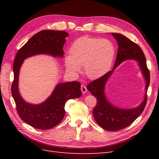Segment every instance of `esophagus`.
<instances>
[{
  "mask_svg": "<svg viewBox=\"0 0 159 159\" xmlns=\"http://www.w3.org/2000/svg\"><path fill=\"white\" fill-rule=\"evenodd\" d=\"M80 89H81L83 93H85L87 92V89L85 85H81V87H80Z\"/></svg>",
  "mask_w": 159,
  "mask_h": 159,
  "instance_id": "esophagus-1",
  "label": "esophagus"
}]
</instances>
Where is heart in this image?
Returning a JSON list of instances; mask_svg holds the SVG:
<instances>
[{
    "mask_svg": "<svg viewBox=\"0 0 159 159\" xmlns=\"http://www.w3.org/2000/svg\"><path fill=\"white\" fill-rule=\"evenodd\" d=\"M115 54V46L110 40L83 36L71 45L70 55L65 57V65L72 74L79 72L80 66H83L85 76L96 79L109 70Z\"/></svg>",
    "mask_w": 159,
    "mask_h": 159,
    "instance_id": "heart-1",
    "label": "heart"
}]
</instances>
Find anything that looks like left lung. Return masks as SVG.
<instances>
[{
    "label": "left lung",
    "instance_id": "8db88e82",
    "mask_svg": "<svg viewBox=\"0 0 159 159\" xmlns=\"http://www.w3.org/2000/svg\"><path fill=\"white\" fill-rule=\"evenodd\" d=\"M112 35L117 40L119 46L113 69L99 79L89 83L87 88L97 99V104L93 109V117L97 124L107 130L116 131L129 126L143 112L147 102V91L150 84V75L147 67L146 57L140 47L120 33H112ZM128 59H134L138 61L147 82L146 94L139 106L133 109L123 110L113 106L107 100L104 93V87L114 70L121 62Z\"/></svg>",
    "mask_w": 159,
    "mask_h": 159
}]
</instances>
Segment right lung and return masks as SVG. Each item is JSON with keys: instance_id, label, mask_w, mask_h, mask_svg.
Listing matches in <instances>:
<instances>
[{"instance_id": "add662e5", "label": "right lung", "mask_w": 159, "mask_h": 159, "mask_svg": "<svg viewBox=\"0 0 159 159\" xmlns=\"http://www.w3.org/2000/svg\"><path fill=\"white\" fill-rule=\"evenodd\" d=\"M68 33L63 31L44 30L36 33L20 48L13 61L14 74L11 94L20 117L30 126L47 130L59 124L65 116V104L70 99L78 98L82 94L79 82L59 83L48 99L39 104L25 102L18 90L20 67L25 59L39 54L53 57L63 56V45Z\"/></svg>"}]
</instances>
